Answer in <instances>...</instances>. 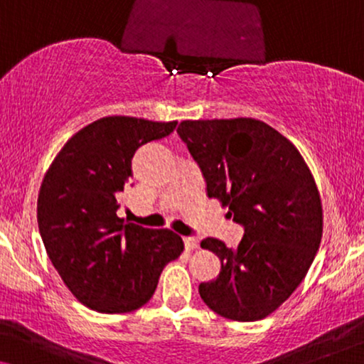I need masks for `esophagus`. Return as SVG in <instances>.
I'll return each mask as SVG.
<instances>
[{"instance_id":"obj_1","label":"esophagus","mask_w":364,"mask_h":364,"mask_svg":"<svg viewBox=\"0 0 364 364\" xmlns=\"http://www.w3.org/2000/svg\"><path fill=\"white\" fill-rule=\"evenodd\" d=\"M183 245H186V250H197L198 248V240L193 237H183Z\"/></svg>"}]
</instances>
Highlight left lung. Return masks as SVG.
I'll return each instance as SVG.
<instances>
[{"label":"left lung","instance_id":"obj_1","mask_svg":"<svg viewBox=\"0 0 364 364\" xmlns=\"http://www.w3.org/2000/svg\"><path fill=\"white\" fill-rule=\"evenodd\" d=\"M177 134L200 167L207 196L243 227L235 250L202 240L222 270L198 293L228 320H262L296 290L320 248L323 212L310 168L287 137L257 119L183 121Z\"/></svg>","mask_w":364,"mask_h":364}]
</instances>
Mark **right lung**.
I'll return each mask as SVG.
<instances>
[{
    "label": "right lung",
    "instance_id": "1",
    "mask_svg": "<svg viewBox=\"0 0 364 364\" xmlns=\"http://www.w3.org/2000/svg\"><path fill=\"white\" fill-rule=\"evenodd\" d=\"M176 126L102 117L74 134L44 176L38 196L44 248L73 295L91 310L127 313L144 306L164 267L183 252L182 238L172 230L117 217L134 154Z\"/></svg>",
    "mask_w": 364,
    "mask_h": 364
}]
</instances>
